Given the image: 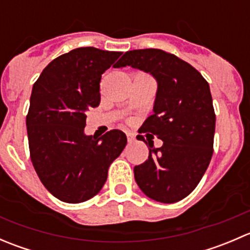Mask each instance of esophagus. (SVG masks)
<instances>
[{"instance_id":"1","label":"esophagus","mask_w":250,"mask_h":250,"mask_svg":"<svg viewBox=\"0 0 250 250\" xmlns=\"http://www.w3.org/2000/svg\"><path fill=\"white\" fill-rule=\"evenodd\" d=\"M127 139H128V143L132 144V143H134L135 138H134V135L132 134V133H127Z\"/></svg>"}]
</instances>
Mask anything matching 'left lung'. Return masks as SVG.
<instances>
[{
    "label": "left lung",
    "instance_id": "1",
    "mask_svg": "<svg viewBox=\"0 0 250 250\" xmlns=\"http://www.w3.org/2000/svg\"><path fill=\"white\" fill-rule=\"evenodd\" d=\"M147 72L157 82L153 113L141 130L163 141L148 147V158L134 167L140 190L151 200L174 203L190 195L213 155L215 113L209 84L188 62L161 49L125 52L117 67Z\"/></svg>",
    "mask_w": 250,
    "mask_h": 250
}]
</instances>
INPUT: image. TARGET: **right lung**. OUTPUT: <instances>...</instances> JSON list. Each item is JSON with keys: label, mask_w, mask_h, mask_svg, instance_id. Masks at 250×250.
<instances>
[{"label": "right lung", "mask_w": 250, "mask_h": 250, "mask_svg": "<svg viewBox=\"0 0 250 250\" xmlns=\"http://www.w3.org/2000/svg\"><path fill=\"white\" fill-rule=\"evenodd\" d=\"M121 54L76 48L52 60L32 87L26 116L32 165L44 188L62 202L94 197L125 147L121 130L100 138L84 133L85 113L100 103L102 75Z\"/></svg>", "instance_id": "obj_1"}]
</instances>
